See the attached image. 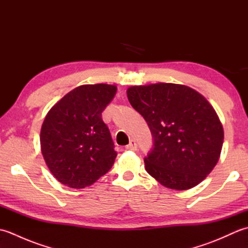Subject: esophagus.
<instances>
[{
  "label": "esophagus",
  "instance_id": "obj_1",
  "mask_svg": "<svg viewBox=\"0 0 248 248\" xmlns=\"http://www.w3.org/2000/svg\"><path fill=\"white\" fill-rule=\"evenodd\" d=\"M125 148H127L128 150H133V151H135L136 149H138V144H136L135 140H131L130 143H129L127 146H125Z\"/></svg>",
  "mask_w": 248,
  "mask_h": 248
}]
</instances>
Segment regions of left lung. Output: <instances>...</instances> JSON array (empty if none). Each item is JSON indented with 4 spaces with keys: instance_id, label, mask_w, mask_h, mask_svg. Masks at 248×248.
I'll return each instance as SVG.
<instances>
[{
    "instance_id": "1",
    "label": "left lung",
    "mask_w": 248,
    "mask_h": 248,
    "mask_svg": "<svg viewBox=\"0 0 248 248\" xmlns=\"http://www.w3.org/2000/svg\"><path fill=\"white\" fill-rule=\"evenodd\" d=\"M128 99L152 135L145 168L162 186L178 191L202 182L217 165L224 130L212 105L186 85L132 86Z\"/></svg>"
}]
</instances>
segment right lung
Returning a JSON list of instances; mask_svg holds the SVG:
<instances>
[{"instance_id": "add662e5", "label": "right lung", "mask_w": 248, "mask_h": 248, "mask_svg": "<svg viewBox=\"0 0 248 248\" xmlns=\"http://www.w3.org/2000/svg\"><path fill=\"white\" fill-rule=\"evenodd\" d=\"M117 87L82 85L62 97L41 127L44 159L53 176L72 188L92 186L112 168L117 152L102 112Z\"/></svg>"}]
</instances>
